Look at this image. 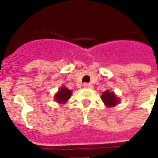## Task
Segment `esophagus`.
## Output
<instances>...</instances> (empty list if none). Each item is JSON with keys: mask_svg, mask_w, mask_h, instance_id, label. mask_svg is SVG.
<instances>
[{"mask_svg": "<svg viewBox=\"0 0 158 158\" xmlns=\"http://www.w3.org/2000/svg\"><path fill=\"white\" fill-rule=\"evenodd\" d=\"M83 86L85 87V88H92V85H90L89 83H84Z\"/></svg>", "mask_w": 158, "mask_h": 158, "instance_id": "34e87169", "label": "esophagus"}]
</instances>
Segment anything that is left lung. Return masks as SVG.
<instances>
[{"label": "left lung", "instance_id": "8db88e82", "mask_svg": "<svg viewBox=\"0 0 158 158\" xmlns=\"http://www.w3.org/2000/svg\"><path fill=\"white\" fill-rule=\"evenodd\" d=\"M101 98H102L103 103H105V105L108 107H113L119 103V99L115 95L114 93L109 92L108 90L103 92Z\"/></svg>", "mask_w": 158, "mask_h": 158}]
</instances>
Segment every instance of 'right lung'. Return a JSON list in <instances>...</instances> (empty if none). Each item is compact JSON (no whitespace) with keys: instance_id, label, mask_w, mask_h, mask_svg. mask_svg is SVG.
I'll return each instance as SVG.
<instances>
[{"instance_id":"1","label":"right lung","mask_w":158,"mask_h":158,"mask_svg":"<svg viewBox=\"0 0 158 158\" xmlns=\"http://www.w3.org/2000/svg\"><path fill=\"white\" fill-rule=\"evenodd\" d=\"M72 94V91L70 89H67L66 87H62L60 88L57 94H55V99L57 101L58 103H66V101L69 99Z\"/></svg>"}]
</instances>
